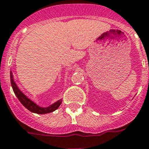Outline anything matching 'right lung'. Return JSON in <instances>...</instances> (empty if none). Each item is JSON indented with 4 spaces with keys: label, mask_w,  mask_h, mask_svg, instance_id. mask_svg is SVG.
Here are the masks:
<instances>
[{
    "label": "right lung",
    "mask_w": 149,
    "mask_h": 149,
    "mask_svg": "<svg viewBox=\"0 0 149 149\" xmlns=\"http://www.w3.org/2000/svg\"><path fill=\"white\" fill-rule=\"evenodd\" d=\"M10 82H11L13 90L14 93H15V96L17 97L19 100L21 102V103H22L27 109H28V110L31 111V112H33V113L47 114L50 113V112H52L55 110H56L57 109L60 107L61 103L62 102V99H60L58 100V101L55 102V103L49 105V107H40V106H39L38 104H37L35 102L33 101L32 100L28 98V97H27L26 95L19 88V87H18L16 83H15V81H14L13 75L12 71H10Z\"/></svg>",
    "instance_id": "add662e5"
}]
</instances>
